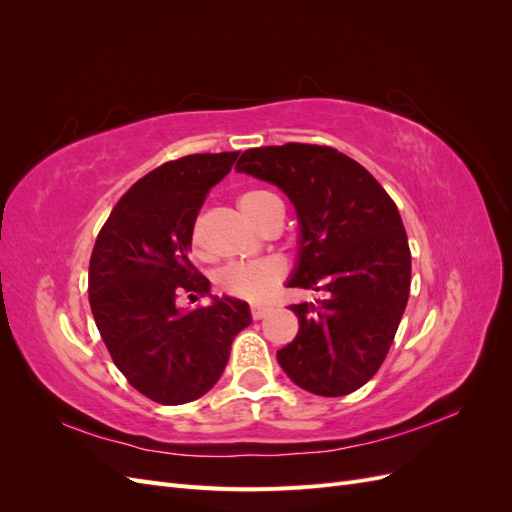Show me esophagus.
Wrapping results in <instances>:
<instances>
[{"instance_id":"1","label":"esophagus","mask_w":512,"mask_h":512,"mask_svg":"<svg viewBox=\"0 0 512 512\" xmlns=\"http://www.w3.org/2000/svg\"><path fill=\"white\" fill-rule=\"evenodd\" d=\"M267 314H271V307L265 305H252V318L254 320H262Z\"/></svg>"}]
</instances>
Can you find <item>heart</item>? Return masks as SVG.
I'll return each mask as SVG.
<instances>
[{
  "instance_id": "obj_1",
  "label": "heart",
  "mask_w": 512,
  "mask_h": 512,
  "mask_svg": "<svg viewBox=\"0 0 512 512\" xmlns=\"http://www.w3.org/2000/svg\"><path fill=\"white\" fill-rule=\"evenodd\" d=\"M277 200L271 192L265 190H247L239 196V209L256 228L267 207ZM198 239L194 237V247ZM286 277V267L280 260H254L230 265L220 273V286L230 297H237L250 303H265L273 290L282 284Z\"/></svg>"
}]
</instances>
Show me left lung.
Instances as JSON below:
<instances>
[{"instance_id":"1","label":"left lung","mask_w":512,"mask_h":512,"mask_svg":"<svg viewBox=\"0 0 512 512\" xmlns=\"http://www.w3.org/2000/svg\"><path fill=\"white\" fill-rule=\"evenodd\" d=\"M235 168L290 198L301 247L288 288L324 294L316 305H290L299 333L277 350V363L314 395L361 389L386 359L410 297V247L397 205L367 168L327 145L247 149Z\"/></svg>"}]
</instances>
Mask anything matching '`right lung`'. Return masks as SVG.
<instances>
[{
    "label": "right lung",
    "instance_id": "right-lung-1",
    "mask_svg": "<svg viewBox=\"0 0 512 512\" xmlns=\"http://www.w3.org/2000/svg\"><path fill=\"white\" fill-rule=\"evenodd\" d=\"M239 151L194 153L138 179L108 215L89 260V305L111 359L138 393L188 404L220 380L230 344L250 327V305L207 297L211 284L188 252L196 215Z\"/></svg>",
    "mask_w": 512,
    "mask_h": 512
}]
</instances>
